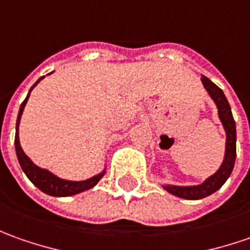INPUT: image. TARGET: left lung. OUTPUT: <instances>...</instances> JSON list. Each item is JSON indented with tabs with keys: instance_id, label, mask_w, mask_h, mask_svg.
Returning <instances> with one entry per match:
<instances>
[{
	"instance_id": "obj_1",
	"label": "left lung",
	"mask_w": 250,
	"mask_h": 250,
	"mask_svg": "<svg viewBox=\"0 0 250 250\" xmlns=\"http://www.w3.org/2000/svg\"><path fill=\"white\" fill-rule=\"evenodd\" d=\"M202 83L206 91L209 92L211 99L216 102L217 109H219V117L221 123L224 125V130L227 134V141H226V155L224 160L221 163L220 168L210 176L203 184L192 185V187H176V185H165V189L170 194L176 195L178 198L184 199H202L209 196L213 192H216L221 185L227 181V178L231 174L234 163H235V156H237V130H235V120L231 113V108L228 104L227 98L224 92L220 90L219 87L210 82L208 77L202 76Z\"/></svg>"
}]
</instances>
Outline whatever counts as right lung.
Listing matches in <instances>:
<instances>
[{
	"label": "right lung",
	"instance_id": "1",
	"mask_svg": "<svg viewBox=\"0 0 250 250\" xmlns=\"http://www.w3.org/2000/svg\"><path fill=\"white\" fill-rule=\"evenodd\" d=\"M44 79V77H41ZM39 79L36 84L33 85L27 94L26 99L22 102L21 105V109H19V115H18V120H16V135H15V148H16V155H18V160H19V165L21 167L24 171V174L27 176V178L30 180L33 184L36 185L39 189H41L42 192H45L48 195H52V196H70V195L80 194L83 191H87L92 188L94 185L98 184V181L102 178V176L105 174V170L102 173H99L98 176L91 177L85 181H67V180H62L59 177L54 176L51 171H48L45 168H41L39 166H36L33 162L30 160V158L23 152L22 146H21V142H19V123H21V116L23 113V109H24V105L29 99V95H30L31 90L37 85L40 83Z\"/></svg>",
	"mask_w": 250,
	"mask_h": 250
}]
</instances>
